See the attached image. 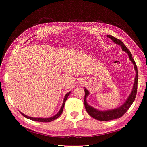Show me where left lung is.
I'll use <instances>...</instances> for the list:
<instances>
[{
    "mask_svg": "<svg viewBox=\"0 0 147 147\" xmlns=\"http://www.w3.org/2000/svg\"><path fill=\"white\" fill-rule=\"evenodd\" d=\"M108 38L111 39L114 43L119 45L121 47V49L123 51L126 52L128 54L129 59L132 62V63L134 66V69L136 73L135 79H134V83L133 85L132 90H131V93L130 95L128 96V97L126 99V101L124 102L123 104H122L121 106L118 107V108L112 109H108V110H99L96 108H93V106L89 105L87 102L86 98L88 97V96L89 94V91L86 88H84V91H85V97H84V105H85V108L86 109L87 112L89 113V115L91 116L92 117L96 119L98 121H110L113 120V119H116L118 118H120L121 117L123 116L126 111H128V109L130 108L131 104L134 102V101L135 100L136 94H137V89H138V68H137L136 62L134 61V59L132 58L131 54L130 52V51L127 49V47L125 46L123 42L119 40V39L114 38L112 36H109L108 35Z\"/></svg>",
    "mask_w": 147,
    "mask_h": 147,
    "instance_id": "1",
    "label": "left lung"
}]
</instances>
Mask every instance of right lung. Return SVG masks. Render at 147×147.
<instances>
[{"label": "right lung", "mask_w": 147, "mask_h": 147, "mask_svg": "<svg viewBox=\"0 0 147 147\" xmlns=\"http://www.w3.org/2000/svg\"><path fill=\"white\" fill-rule=\"evenodd\" d=\"M71 93V91L69 92V93H67L64 96V99H63V104H62V106L61 107L60 109H59V111L58 113H57L55 115H54L53 117H48V118H38V117H29V116H27L25 114L23 113L22 112H21V113L23 115L24 117H26L28 119H30V120L32 121H38V122H43V123H49V122H51L54 120H55L57 118H58L60 115L61 114V113L63 112V109L64 108V106H65V101L67 100V99L68 98V96Z\"/></svg>", "instance_id": "1"}]
</instances>
